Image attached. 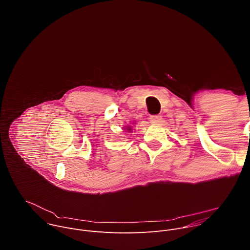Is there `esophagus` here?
Returning <instances> with one entry per match:
<instances>
[{
  "label": "esophagus",
  "instance_id": "esophagus-1",
  "mask_svg": "<svg viewBox=\"0 0 250 250\" xmlns=\"http://www.w3.org/2000/svg\"><path fill=\"white\" fill-rule=\"evenodd\" d=\"M149 121L151 123H159L161 121V116L160 115H156V116H151L149 118Z\"/></svg>",
  "mask_w": 250,
  "mask_h": 250
}]
</instances>
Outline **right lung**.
<instances>
[{"mask_svg":"<svg viewBox=\"0 0 250 250\" xmlns=\"http://www.w3.org/2000/svg\"><path fill=\"white\" fill-rule=\"evenodd\" d=\"M127 129H128V128H127Z\"/></svg>","mask_w":250,"mask_h":250,"instance_id":"right-lung-1","label":"right lung"}]
</instances>
